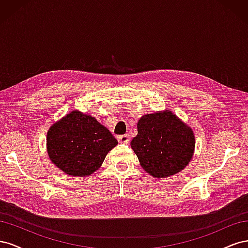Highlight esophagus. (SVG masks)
I'll list each match as a JSON object with an SVG mask.
<instances>
[{"label": "esophagus", "instance_id": "obj_1", "mask_svg": "<svg viewBox=\"0 0 248 248\" xmlns=\"http://www.w3.org/2000/svg\"><path fill=\"white\" fill-rule=\"evenodd\" d=\"M117 140L119 142H121V144H127V142L129 141V137L127 136V134H123V136H118Z\"/></svg>", "mask_w": 248, "mask_h": 248}]
</instances>
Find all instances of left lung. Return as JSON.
<instances>
[{
	"label": "left lung",
	"instance_id": "obj_1",
	"mask_svg": "<svg viewBox=\"0 0 248 248\" xmlns=\"http://www.w3.org/2000/svg\"><path fill=\"white\" fill-rule=\"evenodd\" d=\"M141 168L154 178H168L183 170L192 159L194 133L174 112L146 114L138 122V136L130 142Z\"/></svg>",
	"mask_w": 248,
	"mask_h": 248
}]
</instances>
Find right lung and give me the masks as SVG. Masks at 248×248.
I'll return each mask as SVG.
<instances>
[{"instance_id": "add662e5", "label": "right lung", "mask_w": 248, "mask_h": 248, "mask_svg": "<svg viewBox=\"0 0 248 248\" xmlns=\"http://www.w3.org/2000/svg\"><path fill=\"white\" fill-rule=\"evenodd\" d=\"M117 145L107 127L91 115L77 109L56 121L46 134L50 161L72 177L92 175Z\"/></svg>"}]
</instances>
